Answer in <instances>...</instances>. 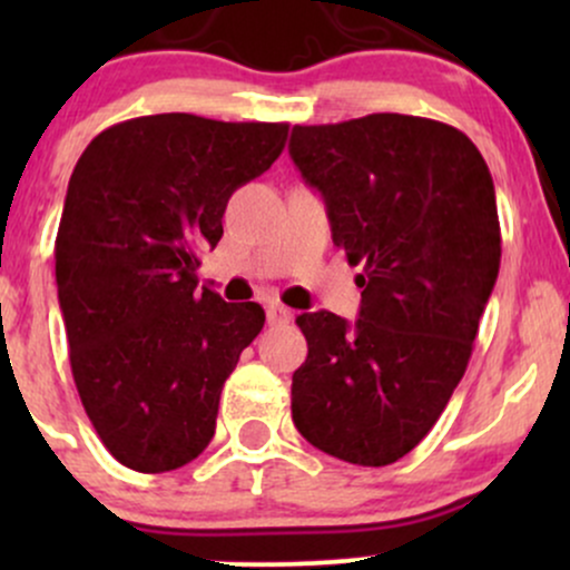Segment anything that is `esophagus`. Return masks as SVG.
<instances>
[{"label": "esophagus", "instance_id": "34e87169", "mask_svg": "<svg viewBox=\"0 0 570 570\" xmlns=\"http://www.w3.org/2000/svg\"><path fill=\"white\" fill-rule=\"evenodd\" d=\"M292 322V311L281 303H271L267 305V324H289Z\"/></svg>", "mask_w": 570, "mask_h": 570}]
</instances>
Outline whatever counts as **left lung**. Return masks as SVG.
<instances>
[{
    "instance_id": "1",
    "label": "left lung",
    "mask_w": 570,
    "mask_h": 570,
    "mask_svg": "<svg viewBox=\"0 0 570 570\" xmlns=\"http://www.w3.org/2000/svg\"><path fill=\"white\" fill-rule=\"evenodd\" d=\"M289 155L364 267L356 324L297 316L292 421L326 455L389 466L434 429L472 358L501 265L493 176L466 134L394 112L294 126Z\"/></svg>"
}]
</instances>
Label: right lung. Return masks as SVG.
<instances>
[{
    "mask_svg": "<svg viewBox=\"0 0 570 570\" xmlns=\"http://www.w3.org/2000/svg\"><path fill=\"white\" fill-rule=\"evenodd\" d=\"M289 122L168 112L117 122L71 171L56 284L82 407L122 466L160 474L198 458L219 394L263 332L257 303L203 286L230 195L284 153Z\"/></svg>",
    "mask_w": 570,
    "mask_h": 570,
    "instance_id": "right-lung-1",
    "label": "right lung"
}]
</instances>
